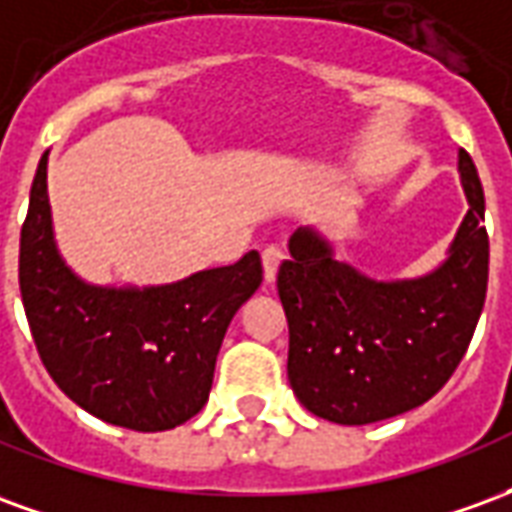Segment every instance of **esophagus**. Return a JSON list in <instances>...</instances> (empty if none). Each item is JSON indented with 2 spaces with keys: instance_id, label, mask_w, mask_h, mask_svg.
<instances>
[{
  "instance_id": "1",
  "label": "esophagus",
  "mask_w": 512,
  "mask_h": 512,
  "mask_svg": "<svg viewBox=\"0 0 512 512\" xmlns=\"http://www.w3.org/2000/svg\"><path fill=\"white\" fill-rule=\"evenodd\" d=\"M279 263H282V249L279 246H266L263 249V277H266L268 285L277 279Z\"/></svg>"
}]
</instances>
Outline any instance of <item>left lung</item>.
Here are the masks:
<instances>
[{"label":"left lung","mask_w":512,"mask_h":512,"mask_svg":"<svg viewBox=\"0 0 512 512\" xmlns=\"http://www.w3.org/2000/svg\"><path fill=\"white\" fill-rule=\"evenodd\" d=\"M469 211L428 274L376 279L334 257L315 227L290 235L277 290L288 315V378L301 406L337 425H370L422 406L472 343L488 288L485 197L458 150Z\"/></svg>","instance_id":"1"}]
</instances>
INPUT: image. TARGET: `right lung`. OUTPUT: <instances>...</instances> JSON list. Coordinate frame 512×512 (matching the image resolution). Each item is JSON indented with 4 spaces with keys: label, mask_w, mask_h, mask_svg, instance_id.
Listing matches in <instances>:
<instances>
[{
    "label": "right lung",
    "mask_w": 512,
    "mask_h": 512,
    "mask_svg": "<svg viewBox=\"0 0 512 512\" xmlns=\"http://www.w3.org/2000/svg\"><path fill=\"white\" fill-rule=\"evenodd\" d=\"M18 282L43 365L76 406L156 433L208 403L224 332L263 282L255 249L167 285H95L62 257L43 153L21 227Z\"/></svg>",
    "instance_id": "1"
}]
</instances>
